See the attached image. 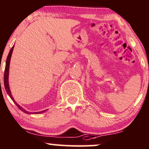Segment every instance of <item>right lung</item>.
Segmentation results:
<instances>
[{"label":"right lung","mask_w":149,"mask_h":149,"mask_svg":"<svg viewBox=\"0 0 149 149\" xmlns=\"http://www.w3.org/2000/svg\"><path fill=\"white\" fill-rule=\"evenodd\" d=\"M13 48H14V46L12 47V49H11L10 51L9 54H8V57H7V59H6V68H5V72H4V86H5V88H6V92L8 95H9V96L10 97V98L13 100V101L15 102V104L17 105V107H18V108L20 109V110H22V112H24V113H28V112L27 111H26L25 109H24L22 108L21 106H19L18 104H17V102H15V101L14 100L13 97L12 95H11L10 93V88H9V84H8V73H9V66H10V58H11V56H12V53H13ZM45 112V110L44 111H42V112H34L35 114H40V113H42V112Z\"/></svg>","instance_id":"1"}]
</instances>
